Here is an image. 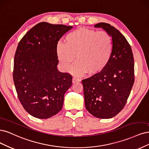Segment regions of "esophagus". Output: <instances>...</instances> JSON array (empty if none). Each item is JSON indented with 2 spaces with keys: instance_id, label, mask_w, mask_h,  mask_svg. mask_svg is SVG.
Here are the masks:
<instances>
[{
  "instance_id": "obj_1",
  "label": "esophagus",
  "mask_w": 149,
  "mask_h": 149,
  "mask_svg": "<svg viewBox=\"0 0 149 149\" xmlns=\"http://www.w3.org/2000/svg\"><path fill=\"white\" fill-rule=\"evenodd\" d=\"M81 81V80L79 78H76V77H74L73 79H72V81L73 83H77V82H80V81Z\"/></svg>"
}]
</instances>
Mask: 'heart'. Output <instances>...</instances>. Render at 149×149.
<instances>
[{
  "mask_svg": "<svg viewBox=\"0 0 149 149\" xmlns=\"http://www.w3.org/2000/svg\"><path fill=\"white\" fill-rule=\"evenodd\" d=\"M56 53L61 65L69 70L76 57L74 72L81 75L88 72L97 74L106 68L113 53V40L104 31L80 28L70 32L65 43L57 45Z\"/></svg>",
  "mask_w": 149,
  "mask_h": 149,
  "instance_id": "b5f03b06",
  "label": "heart"
}]
</instances>
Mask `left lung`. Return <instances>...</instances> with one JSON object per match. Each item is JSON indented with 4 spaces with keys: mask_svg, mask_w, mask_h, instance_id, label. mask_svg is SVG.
<instances>
[{
    "mask_svg": "<svg viewBox=\"0 0 149 149\" xmlns=\"http://www.w3.org/2000/svg\"><path fill=\"white\" fill-rule=\"evenodd\" d=\"M113 40V53L102 71L82 80L86 109L95 117L111 118L125 106L134 82V64L131 47L118 30L99 23Z\"/></svg>",
    "mask_w": 149,
    "mask_h": 149,
    "instance_id": "8db88e82",
    "label": "left lung"
}]
</instances>
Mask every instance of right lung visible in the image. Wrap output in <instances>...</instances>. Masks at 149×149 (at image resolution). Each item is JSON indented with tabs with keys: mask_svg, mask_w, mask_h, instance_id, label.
<instances>
[{
	"mask_svg": "<svg viewBox=\"0 0 149 149\" xmlns=\"http://www.w3.org/2000/svg\"><path fill=\"white\" fill-rule=\"evenodd\" d=\"M72 26L38 23L19 42L13 78L19 100L33 117L47 119L62 108L72 77L57 70L56 47Z\"/></svg>",
	"mask_w": 149,
	"mask_h": 149,
	"instance_id": "1",
	"label": "right lung"
}]
</instances>
